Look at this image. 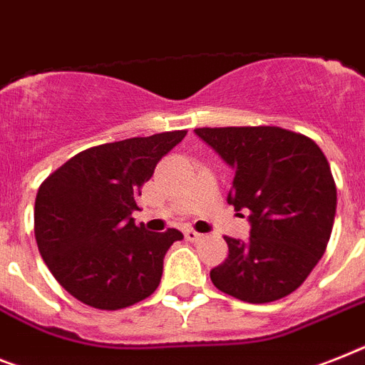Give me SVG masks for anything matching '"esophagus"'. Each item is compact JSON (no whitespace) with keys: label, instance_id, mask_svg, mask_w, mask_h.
Here are the masks:
<instances>
[{"label":"esophagus","instance_id":"obj_1","mask_svg":"<svg viewBox=\"0 0 365 365\" xmlns=\"http://www.w3.org/2000/svg\"><path fill=\"white\" fill-rule=\"evenodd\" d=\"M183 234H185V238H187L189 242H198V240L202 238V234L197 232V230L191 229V227H187V229L183 230Z\"/></svg>","mask_w":365,"mask_h":365}]
</instances>
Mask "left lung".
Returning a JSON list of instances; mask_svg holds the SVG:
<instances>
[{
    "label": "left lung",
    "mask_w": 365,
    "mask_h": 365,
    "mask_svg": "<svg viewBox=\"0 0 365 365\" xmlns=\"http://www.w3.org/2000/svg\"><path fill=\"white\" fill-rule=\"evenodd\" d=\"M234 168L229 204L250 212V240L225 236L229 257L210 272L221 292L250 304L285 298L327 251L337 191L315 142L281 127L195 129Z\"/></svg>",
    "instance_id": "8db88e82"
}]
</instances>
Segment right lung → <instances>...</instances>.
Here are the masks:
<instances>
[{
  "instance_id": "right-lung-1",
  "label": "right lung",
  "mask_w": 365,
  "mask_h": 365,
  "mask_svg": "<svg viewBox=\"0 0 365 365\" xmlns=\"http://www.w3.org/2000/svg\"><path fill=\"white\" fill-rule=\"evenodd\" d=\"M187 131L101 144L50 174L35 198L38 253L59 285L86 306L115 311L155 292L176 229L148 232L131 213L157 163Z\"/></svg>"
}]
</instances>
